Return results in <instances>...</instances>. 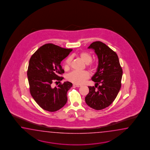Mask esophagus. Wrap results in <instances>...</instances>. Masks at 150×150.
<instances>
[{
    "label": "esophagus",
    "mask_w": 150,
    "mask_h": 150,
    "mask_svg": "<svg viewBox=\"0 0 150 150\" xmlns=\"http://www.w3.org/2000/svg\"><path fill=\"white\" fill-rule=\"evenodd\" d=\"M73 86H74V87H80L81 86V85H78V84H74Z\"/></svg>",
    "instance_id": "1"
}]
</instances>
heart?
<instances>
[{
	"label": "heart",
	"mask_w": 150,
	"mask_h": 150,
	"mask_svg": "<svg viewBox=\"0 0 150 150\" xmlns=\"http://www.w3.org/2000/svg\"><path fill=\"white\" fill-rule=\"evenodd\" d=\"M80 58L86 63V67L91 70H93L96 68V65L93 62L92 55L87 51H83L81 52L79 54ZM72 61V57L69 56L63 62V65L65 69L67 70L70 67ZM89 78V74L85 71H74L71 73L68 74L67 76V79L69 81L72 83L81 84L83 83V81Z\"/></svg>",
	"instance_id": "1"
}]
</instances>
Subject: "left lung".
Wrapping results in <instances>:
<instances>
[{"mask_svg": "<svg viewBox=\"0 0 150 150\" xmlns=\"http://www.w3.org/2000/svg\"><path fill=\"white\" fill-rule=\"evenodd\" d=\"M88 48L94 50L99 65L92 78L96 85L88 86L85 102L92 108L101 110L110 105L117 96L121 87L123 71L117 54L102 42H94Z\"/></svg>", "mask_w": 150, "mask_h": 150, "instance_id": "8db88e82", "label": "left lung"}]
</instances>
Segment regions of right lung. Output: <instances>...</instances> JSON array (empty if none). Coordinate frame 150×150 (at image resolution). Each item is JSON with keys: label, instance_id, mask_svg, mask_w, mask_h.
<instances>
[{"label": "right lung", "instance_id": "add662e5", "mask_svg": "<svg viewBox=\"0 0 150 150\" xmlns=\"http://www.w3.org/2000/svg\"><path fill=\"white\" fill-rule=\"evenodd\" d=\"M72 51L71 49L48 43L38 48L30 58L27 70L30 93L45 110L56 112L67 103V91L72 83H60L53 88L52 83L60 82L64 78L59 76L64 73L61 62Z\"/></svg>", "mask_w": 150, "mask_h": 150}]
</instances>
